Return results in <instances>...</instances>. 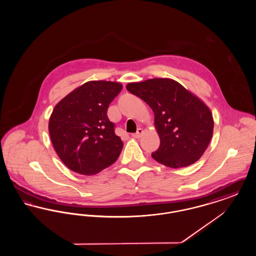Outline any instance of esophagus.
<instances>
[{
  "mask_svg": "<svg viewBox=\"0 0 256 256\" xmlns=\"http://www.w3.org/2000/svg\"><path fill=\"white\" fill-rule=\"evenodd\" d=\"M143 134H144V130L140 128L137 130V132L135 134H132V137H134V138H140Z\"/></svg>",
  "mask_w": 256,
  "mask_h": 256,
  "instance_id": "1",
  "label": "esophagus"
}]
</instances>
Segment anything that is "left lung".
Wrapping results in <instances>:
<instances>
[{
    "mask_svg": "<svg viewBox=\"0 0 256 256\" xmlns=\"http://www.w3.org/2000/svg\"><path fill=\"white\" fill-rule=\"evenodd\" d=\"M154 113L160 138L152 156L170 168L194 164L206 152L212 138L214 121L206 104L170 78H152L126 86Z\"/></svg>",
    "mask_w": 256,
    "mask_h": 256,
    "instance_id": "1",
    "label": "left lung"
}]
</instances>
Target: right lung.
Here are the masks:
<instances>
[{
	"mask_svg": "<svg viewBox=\"0 0 256 256\" xmlns=\"http://www.w3.org/2000/svg\"><path fill=\"white\" fill-rule=\"evenodd\" d=\"M122 88L114 82H88L54 106L50 136L58 156L70 170L95 174L119 158L124 145L106 113Z\"/></svg>",
	"mask_w": 256,
	"mask_h": 256,
	"instance_id": "1",
	"label": "right lung"
}]
</instances>
